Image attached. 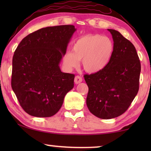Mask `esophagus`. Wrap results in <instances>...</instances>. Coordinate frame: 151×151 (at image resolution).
Listing matches in <instances>:
<instances>
[{
	"instance_id": "34e87169",
	"label": "esophagus",
	"mask_w": 151,
	"mask_h": 151,
	"mask_svg": "<svg viewBox=\"0 0 151 151\" xmlns=\"http://www.w3.org/2000/svg\"><path fill=\"white\" fill-rule=\"evenodd\" d=\"M82 78L79 76H77L75 77V79H74V82H75L76 84H79L80 82H82Z\"/></svg>"
}]
</instances>
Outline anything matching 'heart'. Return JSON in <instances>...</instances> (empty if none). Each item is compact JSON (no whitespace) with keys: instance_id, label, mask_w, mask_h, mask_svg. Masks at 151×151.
Wrapping results in <instances>:
<instances>
[{"instance_id":"1","label":"heart","mask_w":151,"mask_h":151,"mask_svg":"<svg viewBox=\"0 0 151 151\" xmlns=\"http://www.w3.org/2000/svg\"><path fill=\"white\" fill-rule=\"evenodd\" d=\"M114 51V44L109 37L100 34H88L75 41L72 50L68 51L63 58L66 69L77 67L82 60L84 69L90 73L102 71L109 63Z\"/></svg>"}]
</instances>
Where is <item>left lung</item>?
I'll use <instances>...</instances> for the list:
<instances>
[{"instance_id":"obj_1","label":"left lung","mask_w":151,"mask_h":151,"mask_svg":"<svg viewBox=\"0 0 151 151\" xmlns=\"http://www.w3.org/2000/svg\"><path fill=\"white\" fill-rule=\"evenodd\" d=\"M108 31L114 44L110 63L102 71L84 76L88 87V110L104 119L115 118L127 110L137 94L141 71L134 45L117 31Z\"/></svg>"}]
</instances>
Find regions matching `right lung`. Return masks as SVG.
Wrapping results in <instances>:
<instances>
[{
    "instance_id": "right-lung-1",
    "label": "right lung",
    "mask_w": 151,
    "mask_h": 151,
    "mask_svg": "<svg viewBox=\"0 0 151 151\" xmlns=\"http://www.w3.org/2000/svg\"><path fill=\"white\" fill-rule=\"evenodd\" d=\"M76 31L73 25L42 28L24 38L16 48L12 87L29 115L53 116L73 88L75 76L62 72L60 63Z\"/></svg>"
}]
</instances>
